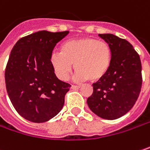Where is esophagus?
Wrapping results in <instances>:
<instances>
[{
	"label": "esophagus",
	"mask_w": 150,
	"mask_h": 150,
	"mask_svg": "<svg viewBox=\"0 0 150 150\" xmlns=\"http://www.w3.org/2000/svg\"><path fill=\"white\" fill-rule=\"evenodd\" d=\"M71 88L76 90V89L81 88V87H80V86H75V85H72V86H71Z\"/></svg>",
	"instance_id": "esophagus-1"
}]
</instances>
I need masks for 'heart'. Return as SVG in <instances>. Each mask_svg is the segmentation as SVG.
<instances>
[{
    "label": "heart",
    "mask_w": 150,
    "mask_h": 150,
    "mask_svg": "<svg viewBox=\"0 0 150 150\" xmlns=\"http://www.w3.org/2000/svg\"><path fill=\"white\" fill-rule=\"evenodd\" d=\"M112 60L111 45L93 38H82L64 42L61 52L50 56L51 66L61 80H67L75 64L79 81H99L108 73Z\"/></svg>",
    "instance_id": "obj_1"
}]
</instances>
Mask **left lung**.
Instances as JSON below:
<instances>
[{
  "label": "left lung",
  "instance_id": "obj_1",
  "mask_svg": "<svg viewBox=\"0 0 150 150\" xmlns=\"http://www.w3.org/2000/svg\"><path fill=\"white\" fill-rule=\"evenodd\" d=\"M99 36L111 45L112 60L106 75L93 84L88 105L97 116L113 120L127 113L137 101L143 83L142 64L127 40L110 33Z\"/></svg>",
  "mask_w": 150,
  "mask_h": 150
}]
</instances>
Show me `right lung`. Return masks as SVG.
<instances>
[{
	"label": "right lung",
	"instance_id": "add662e5",
	"mask_svg": "<svg viewBox=\"0 0 150 150\" xmlns=\"http://www.w3.org/2000/svg\"><path fill=\"white\" fill-rule=\"evenodd\" d=\"M68 33L39 31L21 38L12 49L5 69L7 94L18 113L31 122H46L64 105L71 85L56 76L50 56Z\"/></svg>",
	"mask_w": 150,
	"mask_h": 150
}]
</instances>
